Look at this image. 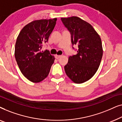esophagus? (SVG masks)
Listing matches in <instances>:
<instances>
[{
    "mask_svg": "<svg viewBox=\"0 0 122 122\" xmlns=\"http://www.w3.org/2000/svg\"><path fill=\"white\" fill-rule=\"evenodd\" d=\"M61 57V56H58V55H56V56H55V58H56V59H59Z\"/></svg>",
    "mask_w": 122,
    "mask_h": 122,
    "instance_id": "34e87169",
    "label": "esophagus"
}]
</instances>
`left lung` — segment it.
<instances>
[{
    "mask_svg": "<svg viewBox=\"0 0 122 122\" xmlns=\"http://www.w3.org/2000/svg\"><path fill=\"white\" fill-rule=\"evenodd\" d=\"M61 20L71 33L73 46L78 47L77 54L69 57L65 71L73 82L81 84L91 79L99 68L103 56L101 39L91 24L77 16Z\"/></svg>",
    "mask_w": 122,
    "mask_h": 122,
    "instance_id": "8db88e82",
    "label": "left lung"
}]
</instances>
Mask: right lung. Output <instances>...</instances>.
Listing matches in <instances>:
<instances>
[{
	"mask_svg": "<svg viewBox=\"0 0 122 122\" xmlns=\"http://www.w3.org/2000/svg\"><path fill=\"white\" fill-rule=\"evenodd\" d=\"M57 19L34 20L21 29L16 39L15 58L21 72L30 81L38 83L49 74L55 58L49 51H41L48 42Z\"/></svg>",
	"mask_w": 122,
	"mask_h": 122,
	"instance_id": "add662e5",
	"label": "right lung"
}]
</instances>
